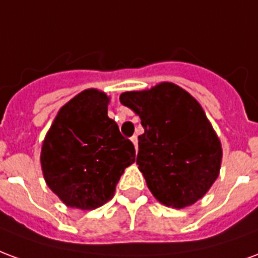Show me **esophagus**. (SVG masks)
Wrapping results in <instances>:
<instances>
[{"label":"esophagus","mask_w":258,"mask_h":258,"mask_svg":"<svg viewBox=\"0 0 258 258\" xmlns=\"http://www.w3.org/2000/svg\"><path fill=\"white\" fill-rule=\"evenodd\" d=\"M131 142L134 144L135 149H138V137H137V135H133V137H131Z\"/></svg>","instance_id":"obj_1"}]
</instances>
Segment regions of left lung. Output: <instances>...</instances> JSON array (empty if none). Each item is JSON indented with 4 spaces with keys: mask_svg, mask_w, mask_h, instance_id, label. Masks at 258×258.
<instances>
[{
    "mask_svg": "<svg viewBox=\"0 0 258 258\" xmlns=\"http://www.w3.org/2000/svg\"><path fill=\"white\" fill-rule=\"evenodd\" d=\"M120 102L141 118L137 164L162 205L192 206L220 175L221 141L200 103L174 83L127 91Z\"/></svg>",
    "mask_w": 258,
    "mask_h": 258,
    "instance_id": "left-lung-1",
    "label": "left lung"
}]
</instances>
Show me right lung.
Listing matches in <instances>:
<instances>
[{"label": "right lung", "instance_id": "1", "mask_svg": "<svg viewBox=\"0 0 258 258\" xmlns=\"http://www.w3.org/2000/svg\"><path fill=\"white\" fill-rule=\"evenodd\" d=\"M109 102L103 91H81L59 109L42 141L44 179L68 207L94 210L105 205L135 162L133 142L107 116Z\"/></svg>", "mask_w": 258, "mask_h": 258}]
</instances>
